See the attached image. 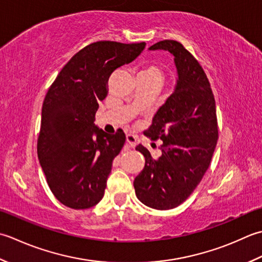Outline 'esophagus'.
<instances>
[{
  "label": "esophagus",
  "instance_id": "1",
  "mask_svg": "<svg viewBox=\"0 0 262 262\" xmlns=\"http://www.w3.org/2000/svg\"><path fill=\"white\" fill-rule=\"evenodd\" d=\"M126 143L129 145V147L135 148L137 145V138L133 135H126Z\"/></svg>",
  "mask_w": 262,
  "mask_h": 262
}]
</instances>
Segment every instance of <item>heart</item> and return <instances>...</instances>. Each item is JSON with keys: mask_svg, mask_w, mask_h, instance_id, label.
I'll return each mask as SVG.
<instances>
[{"mask_svg": "<svg viewBox=\"0 0 262 262\" xmlns=\"http://www.w3.org/2000/svg\"><path fill=\"white\" fill-rule=\"evenodd\" d=\"M140 74H143V76L147 77H156V78H162V70L159 69L156 64H147V66L142 69Z\"/></svg>", "mask_w": 262, "mask_h": 262, "instance_id": "obj_1", "label": "heart"}]
</instances>
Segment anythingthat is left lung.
Listing matches in <instances>:
<instances>
[{"instance_id":"obj_1","label":"left lung","mask_w":262,"mask_h":262,"mask_svg":"<svg viewBox=\"0 0 262 262\" xmlns=\"http://www.w3.org/2000/svg\"><path fill=\"white\" fill-rule=\"evenodd\" d=\"M150 51H168L174 56L175 89L159 107L145 135L161 139L162 156L154 159L147 148L145 167L135 179L137 198L154 209L167 210L182 204L204 178L218 139L216 104L204 69L176 40H162Z\"/></svg>"}]
</instances>
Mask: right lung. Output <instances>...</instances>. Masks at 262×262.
I'll return each instance as SVG.
<instances>
[{
    "label": "right lung",
    "mask_w": 262,
    "mask_h": 262,
    "mask_svg": "<svg viewBox=\"0 0 262 262\" xmlns=\"http://www.w3.org/2000/svg\"><path fill=\"white\" fill-rule=\"evenodd\" d=\"M146 42L101 40L71 57L47 92L41 108L37 154L55 198L72 209H87L104 196L113 159L125 142L121 129L110 135L95 125L117 68L132 62Z\"/></svg>",
    "instance_id": "right-lung-1"
}]
</instances>
